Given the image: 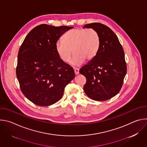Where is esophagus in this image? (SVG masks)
I'll return each instance as SVG.
<instances>
[{"label": "esophagus", "mask_w": 147, "mask_h": 147, "mask_svg": "<svg viewBox=\"0 0 147 147\" xmlns=\"http://www.w3.org/2000/svg\"><path fill=\"white\" fill-rule=\"evenodd\" d=\"M74 73H75L76 75H78L79 74V69L74 67Z\"/></svg>", "instance_id": "34e87169"}]
</instances>
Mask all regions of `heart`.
I'll return each instance as SVG.
<instances>
[{
    "instance_id": "heart-1",
    "label": "heart",
    "mask_w": 147,
    "mask_h": 147,
    "mask_svg": "<svg viewBox=\"0 0 147 147\" xmlns=\"http://www.w3.org/2000/svg\"><path fill=\"white\" fill-rule=\"evenodd\" d=\"M99 46L98 32L92 28H75L68 31L63 36V40L56 42L55 47L59 57L65 62L71 61L73 66H80L85 61L92 60L96 55Z\"/></svg>"
}]
</instances>
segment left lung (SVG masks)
I'll return each instance as SVG.
<instances>
[{
    "mask_svg": "<svg viewBox=\"0 0 147 147\" xmlns=\"http://www.w3.org/2000/svg\"><path fill=\"white\" fill-rule=\"evenodd\" d=\"M85 28L98 32L99 46L95 57L80 70L87 78L83 89L91 99L106 100L121 88L127 73L124 51L116 35L107 26L94 23L84 25Z\"/></svg>",
    "mask_w": 147,
    "mask_h": 147,
    "instance_id": "1",
    "label": "left lung"
}]
</instances>
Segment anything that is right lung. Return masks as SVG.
Here are the masks:
<instances>
[{
	"instance_id": "obj_1",
	"label": "right lung",
	"mask_w": 147,
	"mask_h": 147,
	"mask_svg": "<svg viewBox=\"0 0 147 147\" xmlns=\"http://www.w3.org/2000/svg\"><path fill=\"white\" fill-rule=\"evenodd\" d=\"M72 27L40 24L26 36L20 47L16 75L24 96L38 106L57 102L74 78L72 67L59 56L55 45Z\"/></svg>"
}]
</instances>
